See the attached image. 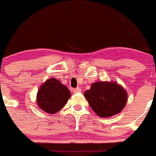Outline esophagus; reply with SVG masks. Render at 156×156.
<instances>
[{
	"label": "esophagus",
	"instance_id": "1",
	"mask_svg": "<svg viewBox=\"0 0 156 156\" xmlns=\"http://www.w3.org/2000/svg\"><path fill=\"white\" fill-rule=\"evenodd\" d=\"M81 92V88H79V87H78V88H75V89H73V92H74V93H79V92Z\"/></svg>",
	"mask_w": 156,
	"mask_h": 156
}]
</instances>
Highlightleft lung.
Listing matches in <instances>:
<instances>
[{"label":"left lung","mask_w":156,"mask_h":156,"mask_svg":"<svg viewBox=\"0 0 156 156\" xmlns=\"http://www.w3.org/2000/svg\"><path fill=\"white\" fill-rule=\"evenodd\" d=\"M84 95L93 111L100 117H109L119 113L127 101V92L116 82H95Z\"/></svg>","instance_id":"1"}]
</instances>
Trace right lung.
Returning <instances> with one entry per match:
<instances>
[{"label":"right lung","instance_id":"add662e5","mask_svg":"<svg viewBox=\"0 0 156 156\" xmlns=\"http://www.w3.org/2000/svg\"><path fill=\"white\" fill-rule=\"evenodd\" d=\"M71 97L69 89L55 78L47 80L37 92L38 106L47 113L60 111Z\"/></svg>","mask_w":156,"mask_h":156}]
</instances>
